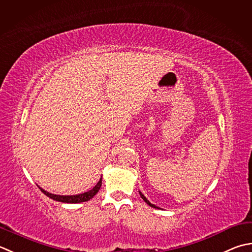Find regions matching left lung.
Returning a JSON list of instances; mask_svg holds the SVG:
<instances>
[{"mask_svg":"<svg viewBox=\"0 0 252 252\" xmlns=\"http://www.w3.org/2000/svg\"><path fill=\"white\" fill-rule=\"evenodd\" d=\"M139 192H140V195H141V198H142V199H143V200H144V201H145V202H146V203H147V204H149V205H150V206H152V208H155V209H158V208H157V206H156V205H154V204H152V203H151V202H150V201H149V200H147V199H146V198H145V196H144V195H143V194H142V192H141V191H139Z\"/></svg>","mask_w":252,"mask_h":252,"instance_id":"obj_1","label":"left lung"}]
</instances>
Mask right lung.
<instances>
[{"mask_svg":"<svg viewBox=\"0 0 252 252\" xmlns=\"http://www.w3.org/2000/svg\"><path fill=\"white\" fill-rule=\"evenodd\" d=\"M101 187V178L100 180L97 182V185L94 187V188L87 192H84V193L81 194H76V195H58V194H53V193H49L46 190L41 189L39 187V189L41 190L42 193L46 194L49 198L54 200V201H59V202H63V203H81V202H86L88 200L93 199L94 196L96 195V193L99 191Z\"/></svg>","mask_w":252,"mask_h":252,"instance_id":"1","label":"right lung"}]
</instances>
